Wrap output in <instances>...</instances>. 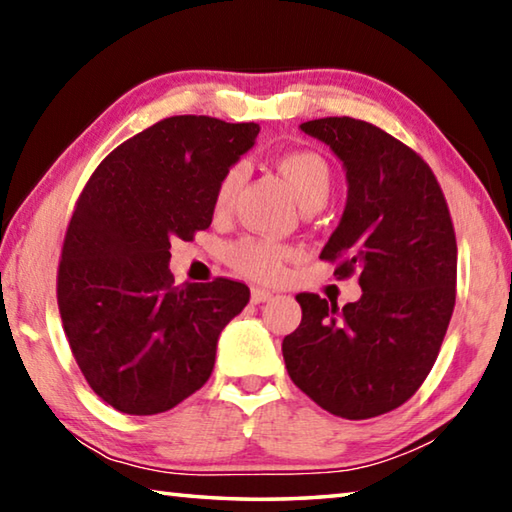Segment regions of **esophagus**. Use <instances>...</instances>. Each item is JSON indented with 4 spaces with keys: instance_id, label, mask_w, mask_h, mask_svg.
I'll list each match as a JSON object with an SVG mask.
<instances>
[{
    "instance_id": "obj_1",
    "label": "esophagus",
    "mask_w": 512,
    "mask_h": 512,
    "mask_svg": "<svg viewBox=\"0 0 512 512\" xmlns=\"http://www.w3.org/2000/svg\"><path fill=\"white\" fill-rule=\"evenodd\" d=\"M273 298V293L268 289H262V287H255L253 293H250V300L255 302V305H259V302H268Z\"/></svg>"
}]
</instances>
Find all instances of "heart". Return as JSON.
I'll return each mask as SVG.
<instances>
[{"label":"heart","instance_id":"1","mask_svg":"<svg viewBox=\"0 0 512 512\" xmlns=\"http://www.w3.org/2000/svg\"><path fill=\"white\" fill-rule=\"evenodd\" d=\"M275 169L284 178V183L289 185L302 210H318V207L327 203L329 194H332V171H329V164L323 155L314 151L284 153L282 158H277ZM241 178H244L241 167H230L223 173L214 194L216 212H225L232 205ZM293 255H296V250L291 246L275 244V241L259 237H246L228 248L230 264L239 273L262 282L275 280L282 273L284 262Z\"/></svg>","mask_w":512,"mask_h":512}]
</instances>
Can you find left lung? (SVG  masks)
<instances>
[{
  "mask_svg": "<svg viewBox=\"0 0 512 512\" xmlns=\"http://www.w3.org/2000/svg\"><path fill=\"white\" fill-rule=\"evenodd\" d=\"M343 162L348 203L320 253L334 275L359 273L343 309L298 293L302 320L284 336L289 377L325 411L377 418L427 379L456 302V235L436 176L418 153L368 121L300 124Z\"/></svg>",
  "mask_w": 512,
  "mask_h": 512,
  "instance_id": "8db88e82",
  "label": "left lung"
}]
</instances>
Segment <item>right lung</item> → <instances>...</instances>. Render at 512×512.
<instances>
[{
	"mask_svg": "<svg viewBox=\"0 0 512 512\" xmlns=\"http://www.w3.org/2000/svg\"><path fill=\"white\" fill-rule=\"evenodd\" d=\"M257 133L253 121L162 119L119 144L79 196L58 309L85 381L112 409L169 411L210 379L219 334L250 291L228 277L176 287L169 250L210 228L216 185Z\"/></svg>",
	"mask_w": 512,
	"mask_h": 512,
	"instance_id": "obj_1",
	"label": "right lung"
}]
</instances>
